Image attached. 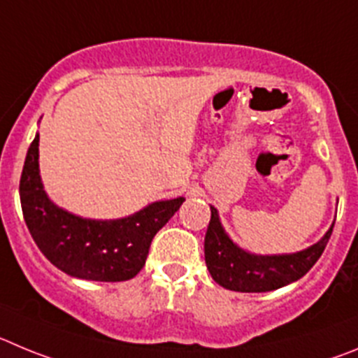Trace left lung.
I'll use <instances>...</instances> for the list:
<instances>
[{
    "mask_svg": "<svg viewBox=\"0 0 358 358\" xmlns=\"http://www.w3.org/2000/svg\"><path fill=\"white\" fill-rule=\"evenodd\" d=\"M331 230L307 250L292 255L262 257L241 250L224 234L217 210L210 207V223L205 234V262L212 278L224 289L237 292H267L296 282L310 271L323 255Z\"/></svg>",
    "mask_w": 358,
    "mask_h": 358,
    "instance_id": "obj_1",
    "label": "left lung"
}]
</instances>
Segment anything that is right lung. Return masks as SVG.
I'll list each match as a JSON object with an SVG mask.
<instances>
[{
	"label": "right lung",
	"mask_w": 358,
	"mask_h": 358,
	"mask_svg": "<svg viewBox=\"0 0 358 358\" xmlns=\"http://www.w3.org/2000/svg\"><path fill=\"white\" fill-rule=\"evenodd\" d=\"M27 227L38 250L60 271L94 282H124L146 264L157 231L175 215L183 198L151 203L117 221L82 219L48 199L38 175V135L30 144L19 182Z\"/></svg>",
	"instance_id": "add662e5"
}]
</instances>
